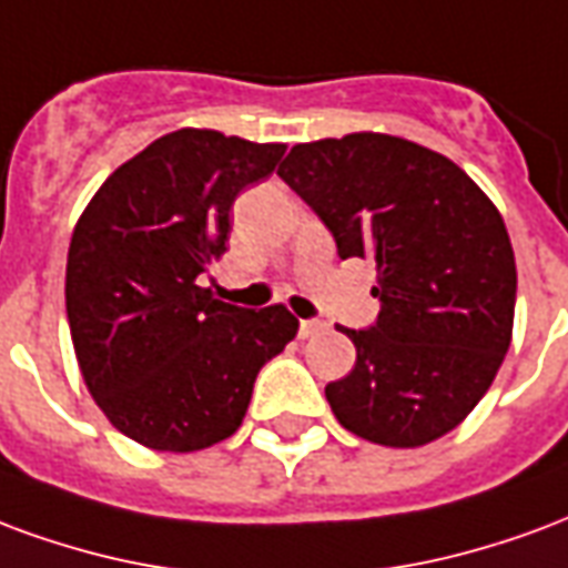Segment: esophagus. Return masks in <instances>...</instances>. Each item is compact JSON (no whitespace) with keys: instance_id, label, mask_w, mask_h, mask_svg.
I'll return each instance as SVG.
<instances>
[{"instance_id":"34e87169","label":"esophagus","mask_w":568,"mask_h":568,"mask_svg":"<svg viewBox=\"0 0 568 568\" xmlns=\"http://www.w3.org/2000/svg\"><path fill=\"white\" fill-rule=\"evenodd\" d=\"M324 329V321H300V338H312V335H321Z\"/></svg>"}]
</instances>
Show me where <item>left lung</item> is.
Returning <instances> with one entry per match:
<instances>
[{"mask_svg": "<svg viewBox=\"0 0 568 568\" xmlns=\"http://www.w3.org/2000/svg\"><path fill=\"white\" fill-rule=\"evenodd\" d=\"M278 175L342 260L378 268V321L338 329L357 347L354 369L326 384L338 424L387 448L450 433L511 345L517 268L503 214L448 156L381 132L296 144Z\"/></svg>", "mask_w": 568, "mask_h": 568, "instance_id": "obj_1", "label": "left lung"}]
</instances>
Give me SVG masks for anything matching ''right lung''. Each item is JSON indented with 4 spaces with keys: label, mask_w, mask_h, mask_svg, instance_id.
Listing matches in <instances>:
<instances>
[{
    "label": "right lung",
    "mask_w": 568,
    "mask_h": 568,
    "mask_svg": "<svg viewBox=\"0 0 568 568\" xmlns=\"http://www.w3.org/2000/svg\"><path fill=\"white\" fill-rule=\"evenodd\" d=\"M284 144L178 130L114 169L74 226L65 314L87 390L114 429L153 450L230 438L268 359L300 321L284 305L239 308L199 287L226 251L244 187Z\"/></svg>",
    "instance_id": "right-lung-1"
}]
</instances>
